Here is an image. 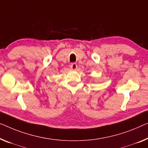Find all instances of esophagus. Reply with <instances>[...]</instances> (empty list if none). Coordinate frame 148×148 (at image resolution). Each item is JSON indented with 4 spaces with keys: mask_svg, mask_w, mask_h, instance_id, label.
Segmentation results:
<instances>
[{
    "mask_svg": "<svg viewBox=\"0 0 148 148\" xmlns=\"http://www.w3.org/2000/svg\"><path fill=\"white\" fill-rule=\"evenodd\" d=\"M70 67H71V68L72 70H75L77 68V64L76 63H72L71 64H70Z\"/></svg>",
    "mask_w": 148,
    "mask_h": 148,
    "instance_id": "obj_1",
    "label": "esophagus"
}]
</instances>
